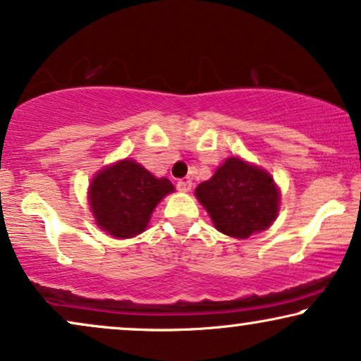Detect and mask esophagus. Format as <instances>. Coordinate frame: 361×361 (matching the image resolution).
I'll return each mask as SVG.
<instances>
[{
  "instance_id": "obj_1",
  "label": "esophagus",
  "mask_w": 361,
  "mask_h": 361,
  "mask_svg": "<svg viewBox=\"0 0 361 361\" xmlns=\"http://www.w3.org/2000/svg\"><path fill=\"white\" fill-rule=\"evenodd\" d=\"M177 189H179L180 192H189L192 189V180L180 179L179 182H177Z\"/></svg>"
}]
</instances>
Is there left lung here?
<instances>
[{"instance_id": "8db88e82", "label": "left lung", "mask_w": 361, "mask_h": 361, "mask_svg": "<svg viewBox=\"0 0 361 361\" xmlns=\"http://www.w3.org/2000/svg\"><path fill=\"white\" fill-rule=\"evenodd\" d=\"M195 195L217 231L237 238L265 231L279 212V190L272 177L237 157L227 159L212 179L199 184Z\"/></svg>"}]
</instances>
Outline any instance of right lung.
<instances>
[{
  "instance_id": "right-lung-1",
  "label": "right lung",
  "mask_w": 361,
  "mask_h": 361,
  "mask_svg": "<svg viewBox=\"0 0 361 361\" xmlns=\"http://www.w3.org/2000/svg\"><path fill=\"white\" fill-rule=\"evenodd\" d=\"M172 190L166 177L156 179L137 162L121 161L94 177L89 202L97 226L112 237L128 238L147 227L154 207Z\"/></svg>"
}]
</instances>
